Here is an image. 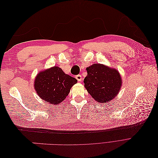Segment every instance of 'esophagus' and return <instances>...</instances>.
<instances>
[{
	"instance_id": "obj_1",
	"label": "esophagus",
	"mask_w": 158,
	"mask_h": 158,
	"mask_svg": "<svg viewBox=\"0 0 158 158\" xmlns=\"http://www.w3.org/2000/svg\"><path fill=\"white\" fill-rule=\"evenodd\" d=\"M76 80H77L78 81H79V82H80V81H82V76H81L80 74L76 75Z\"/></svg>"
}]
</instances>
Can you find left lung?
<instances>
[{"label": "left lung", "instance_id": "1", "mask_svg": "<svg viewBox=\"0 0 158 158\" xmlns=\"http://www.w3.org/2000/svg\"><path fill=\"white\" fill-rule=\"evenodd\" d=\"M84 87L95 101L107 103L117 96L122 85L118 72L102 64H94L86 68Z\"/></svg>", "mask_w": 158, "mask_h": 158}]
</instances>
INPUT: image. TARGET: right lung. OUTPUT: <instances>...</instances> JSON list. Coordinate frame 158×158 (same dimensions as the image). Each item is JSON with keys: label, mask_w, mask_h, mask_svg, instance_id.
I'll use <instances>...</instances> for the list:
<instances>
[{"label": "right lung", "mask_w": 158, "mask_h": 158, "mask_svg": "<svg viewBox=\"0 0 158 158\" xmlns=\"http://www.w3.org/2000/svg\"><path fill=\"white\" fill-rule=\"evenodd\" d=\"M76 82V78L66 74L58 66H53L37 75L34 88L38 95L51 106L63 102Z\"/></svg>", "instance_id": "1"}]
</instances>
